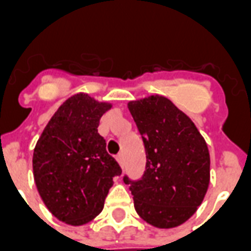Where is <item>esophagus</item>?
I'll return each instance as SVG.
<instances>
[{"label":"esophagus","mask_w":251,"mask_h":251,"mask_svg":"<svg viewBox=\"0 0 251 251\" xmlns=\"http://www.w3.org/2000/svg\"><path fill=\"white\" fill-rule=\"evenodd\" d=\"M117 161L121 165V168H124V165H125V157H124V153H120L118 156H117Z\"/></svg>","instance_id":"esophagus-1"}]
</instances>
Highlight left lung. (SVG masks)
Returning a JSON list of instances; mask_svg holds the SVG:
<instances>
[{"mask_svg":"<svg viewBox=\"0 0 251 251\" xmlns=\"http://www.w3.org/2000/svg\"><path fill=\"white\" fill-rule=\"evenodd\" d=\"M147 153V167L130 184L134 208L158 228L180 226L201 204L210 184V153L188 115L168 98L151 95L127 103Z\"/></svg>","mask_w":251,"mask_h":251,"instance_id":"1","label":"left lung"}]
</instances>
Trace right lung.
I'll return each mask as SVG.
<instances>
[{
    "label": "right lung",
    "instance_id": "add662e5",
    "mask_svg": "<svg viewBox=\"0 0 251 251\" xmlns=\"http://www.w3.org/2000/svg\"><path fill=\"white\" fill-rule=\"evenodd\" d=\"M111 104L75 94L52 115L33 151V177L41 199L59 221L80 226L100 211L122 169L98 133Z\"/></svg>",
    "mask_w": 251,
    "mask_h": 251
}]
</instances>
